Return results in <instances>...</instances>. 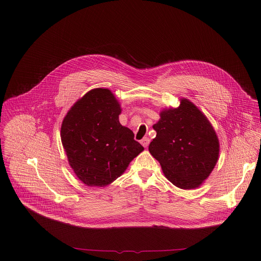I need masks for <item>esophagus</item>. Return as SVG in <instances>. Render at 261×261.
<instances>
[{"label":"esophagus","instance_id":"esophagus-1","mask_svg":"<svg viewBox=\"0 0 261 261\" xmlns=\"http://www.w3.org/2000/svg\"><path fill=\"white\" fill-rule=\"evenodd\" d=\"M140 143H141L144 147H146V146L148 145V143H150V139H148L147 137H144V138H142V139L140 140Z\"/></svg>","mask_w":261,"mask_h":261}]
</instances>
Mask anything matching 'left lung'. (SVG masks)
Returning a JSON list of instances; mask_svg holds the SVG:
<instances>
[{
  "instance_id": "1",
  "label": "left lung",
  "mask_w": 261,
  "mask_h": 261,
  "mask_svg": "<svg viewBox=\"0 0 261 261\" xmlns=\"http://www.w3.org/2000/svg\"><path fill=\"white\" fill-rule=\"evenodd\" d=\"M157 135L148 145L166 178L177 188L195 189L205 180L219 158L220 144L207 118L188 99L165 108L153 126Z\"/></svg>"
}]
</instances>
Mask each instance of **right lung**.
<instances>
[{"label": "right lung", "instance_id": "add662e5", "mask_svg": "<svg viewBox=\"0 0 261 261\" xmlns=\"http://www.w3.org/2000/svg\"><path fill=\"white\" fill-rule=\"evenodd\" d=\"M122 108L108 89H94L69 109L61 139L71 168L90 187H105L143 151L133 132L120 124Z\"/></svg>", "mask_w": 261, "mask_h": 261}]
</instances>
